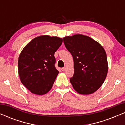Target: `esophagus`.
Here are the masks:
<instances>
[{"instance_id": "esophagus-1", "label": "esophagus", "mask_w": 125, "mask_h": 125, "mask_svg": "<svg viewBox=\"0 0 125 125\" xmlns=\"http://www.w3.org/2000/svg\"><path fill=\"white\" fill-rule=\"evenodd\" d=\"M66 67H62V69H61L62 71L64 72V71H65V70H66Z\"/></svg>"}]
</instances>
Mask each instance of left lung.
Instances as JSON below:
<instances>
[{"mask_svg":"<svg viewBox=\"0 0 125 125\" xmlns=\"http://www.w3.org/2000/svg\"><path fill=\"white\" fill-rule=\"evenodd\" d=\"M74 61V75L70 79L74 89L81 94L95 92L104 83L108 71L107 56L97 41L77 34L63 38Z\"/></svg>","mask_w":125,"mask_h":125,"instance_id":"8db88e82","label":"left lung"}]
</instances>
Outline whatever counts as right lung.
I'll return each instance as SVG.
<instances>
[{
  "label": "right lung",
  "mask_w": 125,
  "mask_h": 125,
  "mask_svg": "<svg viewBox=\"0 0 125 125\" xmlns=\"http://www.w3.org/2000/svg\"><path fill=\"white\" fill-rule=\"evenodd\" d=\"M62 42V38L42 35L23 49L18 59L19 76L31 92L43 95L51 89L59 73L54 54Z\"/></svg>",
  "instance_id": "1"
}]
</instances>
